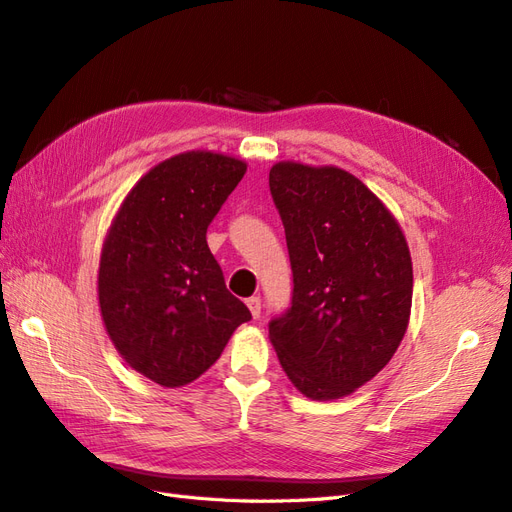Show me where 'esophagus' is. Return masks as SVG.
I'll return each instance as SVG.
<instances>
[{
	"label": "esophagus",
	"instance_id": "34e87169",
	"mask_svg": "<svg viewBox=\"0 0 512 512\" xmlns=\"http://www.w3.org/2000/svg\"><path fill=\"white\" fill-rule=\"evenodd\" d=\"M245 303H247V307H250L252 316H254V318H260V299H258V297H250Z\"/></svg>",
	"mask_w": 512,
	"mask_h": 512
}]
</instances>
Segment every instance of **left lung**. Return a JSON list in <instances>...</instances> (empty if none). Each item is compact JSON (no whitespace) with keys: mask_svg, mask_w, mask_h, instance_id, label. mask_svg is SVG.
<instances>
[{"mask_svg":"<svg viewBox=\"0 0 512 512\" xmlns=\"http://www.w3.org/2000/svg\"><path fill=\"white\" fill-rule=\"evenodd\" d=\"M269 188L292 267V303L269 322L271 344L305 397H346L393 359L408 329L406 237L382 200L337 166L277 162Z\"/></svg>","mask_w":512,"mask_h":512,"instance_id":"1","label":"left lung"}]
</instances>
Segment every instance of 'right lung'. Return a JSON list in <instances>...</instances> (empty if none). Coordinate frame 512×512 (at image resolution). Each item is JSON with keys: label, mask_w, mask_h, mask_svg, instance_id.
Listing matches in <instances>:
<instances>
[{"label": "right lung", "mask_w": 512, "mask_h": 512, "mask_svg": "<svg viewBox=\"0 0 512 512\" xmlns=\"http://www.w3.org/2000/svg\"><path fill=\"white\" fill-rule=\"evenodd\" d=\"M245 170L243 160L213 151L164 160L130 190L104 239L106 333L132 369L168 389L205 374L252 318L207 245L211 220Z\"/></svg>", "instance_id": "add662e5"}]
</instances>
